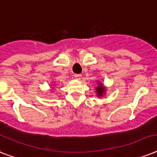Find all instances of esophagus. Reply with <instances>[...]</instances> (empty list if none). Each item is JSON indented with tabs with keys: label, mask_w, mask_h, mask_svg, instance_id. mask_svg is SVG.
I'll return each mask as SVG.
<instances>
[{
	"label": "esophagus",
	"mask_w": 157,
	"mask_h": 157,
	"mask_svg": "<svg viewBox=\"0 0 157 157\" xmlns=\"http://www.w3.org/2000/svg\"><path fill=\"white\" fill-rule=\"evenodd\" d=\"M74 77H75V79H76V80H80V79L81 78V74H75Z\"/></svg>",
	"instance_id": "34e87169"
}]
</instances>
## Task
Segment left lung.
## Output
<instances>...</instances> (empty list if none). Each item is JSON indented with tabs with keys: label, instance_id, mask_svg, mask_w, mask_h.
Instances as JSON below:
<instances>
[{
	"label": "left lung",
	"instance_id": "obj_1",
	"mask_svg": "<svg viewBox=\"0 0 157 157\" xmlns=\"http://www.w3.org/2000/svg\"><path fill=\"white\" fill-rule=\"evenodd\" d=\"M96 90H97L96 92H97V94H98V97H100V96L103 95V94L105 92V89L103 87L102 84L99 83L98 87L96 88Z\"/></svg>",
	"mask_w": 157,
	"mask_h": 157
}]
</instances>
